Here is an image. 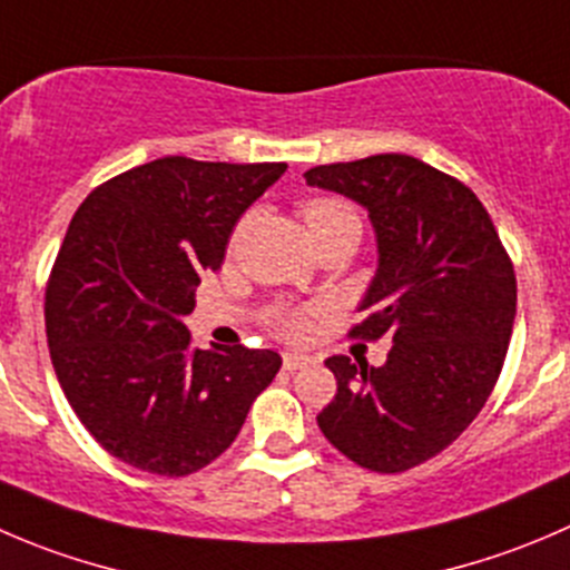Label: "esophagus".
Listing matches in <instances>:
<instances>
[{
  "instance_id": "34e87169",
  "label": "esophagus",
  "mask_w": 570,
  "mask_h": 570,
  "mask_svg": "<svg viewBox=\"0 0 570 570\" xmlns=\"http://www.w3.org/2000/svg\"><path fill=\"white\" fill-rule=\"evenodd\" d=\"M308 362L312 358L303 356V353H284V370H303Z\"/></svg>"
}]
</instances>
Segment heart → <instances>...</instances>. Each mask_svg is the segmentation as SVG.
Masks as SVG:
<instances>
[{"instance_id":"b5f03b06","label":"heart","mask_w":570,"mask_h":570,"mask_svg":"<svg viewBox=\"0 0 570 570\" xmlns=\"http://www.w3.org/2000/svg\"><path fill=\"white\" fill-rule=\"evenodd\" d=\"M303 223H306L308 234H323V230L340 228V225H356L358 228L356 212L347 203L334 200V197H314V200L303 203ZM275 328L289 340H301L308 331V320L303 312L286 308L275 317Z\"/></svg>"}]
</instances>
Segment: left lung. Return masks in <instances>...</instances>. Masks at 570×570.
<instances>
[{
	"label": "left lung",
	"mask_w": 570,
	"mask_h": 570,
	"mask_svg": "<svg viewBox=\"0 0 570 570\" xmlns=\"http://www.w3.org/2000/svg\"><path fill=\"white\" fill-rule=\"evenodd\" d=\"M303 178L367 212L379 267L351 336L392 340L381 367L325 358L336 395L320 432L367 471H409L449 449L493 392L515 323V269L479 197L417 158L381 153Z\"/></svg>",
	"instance_id": "obj_1"
}]
</instances>
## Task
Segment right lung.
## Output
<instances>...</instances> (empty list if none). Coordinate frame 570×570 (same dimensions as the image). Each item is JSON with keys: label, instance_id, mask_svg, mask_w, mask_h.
<instances>
[{"label": "right lung", "instance_id": "add662e5", "mask_svg": "<svg viewBox=\"0 0 570 570\" xmlns=\"http://www.w3.org/2000/svg\"><path fill=\"white\" fill-rule=\"evenodd\" d=\"M284 173L167 156L97 186L71 217L43 303L49 356L116 460L158 476L200 471L281 370L275 351L191 347L184 317L242 214Z\"/></svg>", "mask_w": 570, "mask_h": 570}]
</instances>
